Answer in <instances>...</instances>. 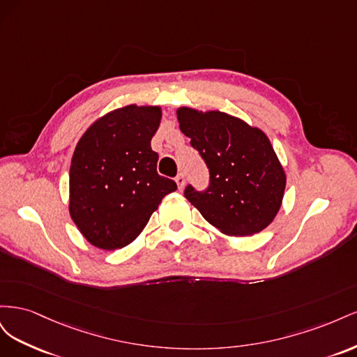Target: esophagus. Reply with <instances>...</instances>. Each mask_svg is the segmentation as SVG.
<instances>
[{
	"mask_svg": "<svg viewBox=\"0 0 357 357\" xmlns=\"http://www.w3.org/2000/svg\"><path fill=\"white\" fill-rule=\"evenodd\" d=\"M176 183H177L178 189H183V188H185V185H186V178H185V176H183V174H178V176L176 177Z\"/></svg>",
	"mask_w": 357,
	"mask_h": 357,
	"instance_id": "esophagus-1",
	"label": "esophagus"
}]
</instances>
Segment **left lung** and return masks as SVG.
<instances>
[{
	"mask_svg": "<svg viewBox=\"0 0 357 357\" xmlns=\"http://www.w3.org/2000/svg\"><path fill=\"white\" fill-rule=\"evenodd\" d=\"M180 131L210 169V186L185 190L186 199L222 234L264 231L283 204L286 171L261 128L219 110L178 107Z\"/></svg>",
	"mask_w": 357,
	"mask_h": 357,
	"instance_id": "left-lung-1",
	"label": "left lung"
}]
</instances>
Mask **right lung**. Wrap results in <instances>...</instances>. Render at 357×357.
<instances>
[{"instance_id": "obj_1", "label": "right lung", "mask_w": 357, "mask_h": 357, "mask_svg": "<svg viewBox=\"0 0 357 357\" xmlns=\"http://www.w3.org/2000/svg\"><path fill=\"white\" fill-rule=\"evenodd\" d=\"M160 119L159 105L119 107L96 119L75 146L68 211L93 247L112 252L131 244L177 189L158 174L159 156L150 146Z\"/></svg>"}]
</instances>
